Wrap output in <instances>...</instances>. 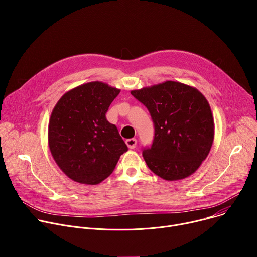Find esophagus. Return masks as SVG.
<instances>
[{
	"label": "esophagus",
	"mask_w": 257,
	"mask_h": 257,
	"mask_svg": "<svg viewBox=\"0 0 257 257\" xmlns=\"http://www.w3.org/2000/svg\"><path fill=\"white\" fill-rule=\"evenodd\" d=\"M136 143H137V140L135 138H131V139H127L126 140V144H127V146H128L130 150L135 149Z\"/></svg>",
	"instance_id": "1"
}]
</instances>
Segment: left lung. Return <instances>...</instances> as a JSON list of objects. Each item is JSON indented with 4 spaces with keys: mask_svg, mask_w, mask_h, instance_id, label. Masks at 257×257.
Listing matches in <instances>:
<instances>
[{
    "mask_svg": "<svg viewBox=\"0 0 257 257\" xmlns=\"http://www.w3.org/2000/svg\"><path fill=\"white\" fill-rule=\"evenodd\" d=\"M151 113L155 138L142 156L148 167L167 181L185 179L208 156L214 138L210 105L195 87L178 81L131 90Z\"/></svg>",
    "mask_w": 257,
    "mask_h": 257,
    "instance_id": "left-lung-1",
    "label": "left lung"
}]
</instances>
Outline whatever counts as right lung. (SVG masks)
Instances as JSON below:
<instances>
[{
    "label": "right lung",
    "instance_id": "right-lung-1",
    "mask_svg": "<svg viewBox=\"0 0 257 257\" xmlns=\"http://www.w3.org/2000/svg\"><path fill=\"white\" fill-rule=\"evenodd\" d=\"M120 89L100 81L81 84L62 95L48 130L56 164L73 181L95 185L113 173L128 151L115 125L105 118Z\"/></svg>",
    "mask_w": 257,
    "mask_h": 257
}]
</instances>
